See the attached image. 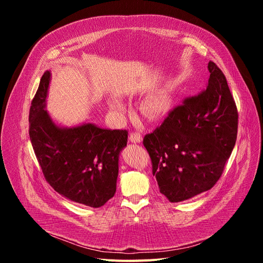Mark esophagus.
I'll list each match as a JSON object with an SVG mask.
<instances>
[{"label":"esophagus","instance_id":"1","mask_svg":"<svg viewBox=\"0 0 263 263\" xmlns=\"http://www.w3.org/2000/svg\"><path fill=\"white\" fill-rule=\"evenodd\" d=\"M129 140L132 142H135V144H138V142H141L142 137H141V135L139 133L132 132L130 135H129Z\"/></svg>","mask_w":263,"mask_h":263}]
</instances>
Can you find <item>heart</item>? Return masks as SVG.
<instances>
[{
  "label": "heart",
  "instance_id": "heart-1",
  "mask_svg": "<svg viewBox=\"0 0 263 263\" xmlns=\"http://www.w3.org/2000/svg\"><path fill=\"white\" fill-rule=\"evenodd\" d=\"M116 107H119L116 104ZM170 108V99L164 93H154L142 103V113L150 119H158L164 116Z\"/></svg>",
  "mask_w": 263,
  "mask_h": 263
}]
</instances>
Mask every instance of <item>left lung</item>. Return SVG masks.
<instances>
[{
    "instance_id": "left-lung-1",
    "label": "left lung",
    "mask_w": 263,
    "mask_h": 263,
    "mask_svg": "<svg viewBox=\"0 0 263 263\" xmlns=\"http://www.w3.org/2000/svg\"><path fill=\"white\" fill-rule=\"evenodd\" d=\"M206 89L183 100L142 140L159 190L172 203L211 190L234 149L238 110L222 71L209 62Z\"/></svg>"
}]
</instances>
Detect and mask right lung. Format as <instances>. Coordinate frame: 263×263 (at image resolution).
Masks as SVG:
<instances>
[{
    "mask_svg": "<svg viewBox=\"0 0 263 263\" xmlns=\"http://www.w3.org/2000/svg\"><path fill=\"white\" fill-rule=\"evenodd\" d=\"M49 81L50 72L46 71L29 109V137L38 163L55 192L101 208L116 192L118 157L128 132L102 129L93 124L57 126L45 110Z\"/></svg>",
    "mask_w": 263,
    "mask_h": 263,
    "instance_id": "obj_1",
    "label": "right lung"
}]
</instances>
